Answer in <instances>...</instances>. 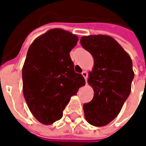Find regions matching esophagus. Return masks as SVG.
I'll return each mask as SVG.
<instances>
[{
  "label": "esophagus",
  "instance_id": "obj_1",
  "mask_svg": "<svg viewBox=\"0 0 146 146\" xmlns=\"http://www.w3.org/2000/svg\"><path fill=\"white\" fill-rule=\"evenodd\" d=\"M82 75L84 76V78L85 79V81H86V83H87V80H88V72L84 71L82 72Z\"/></svg>",
  "mask_w": 146,
  "mask_h": 146
}]
</instances>
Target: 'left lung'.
Wrapping results in <instances>:
<instances>
[{
  "mask_svg": "<svg viewBox=\"0 0 146 146\" xmlns=\"http://www.w3.org/2000/svg\"><path fill=\"white\" fill-rule=\"evenodd\" d=\"M80 44L94 58L88 79L94 96L84 104L85 119L92 125H107L120 113L129 96L134 77L132 59L121 45L108 35L84 36Z\"/></svg>",
  "mask_w": 146,
  "mask_h": 146,
  "instance_id": "left-lung-1",
  "label": "left lung"
}]
</instances>
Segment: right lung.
Returning <instances> with one entry per match:
<instances>
[{
  "label": "right lung",
  "mask_w": 146,
  "mask_h": 146,
  "mask_svg": "<svg viewBox=\"0 0 146 146\" xmlns=\"http://www.w3.org/2000/svg\"><path fill=\"white\" fill-rule=\"evenodd\" d=\"M78 40L69 31L52 29L38 37L28 50L22 67L23 95L33 116L43 125L61 119L71 96L85 85L70 57Z\"/></svg>",
  "instance_id": "1"
}]
</instances>
